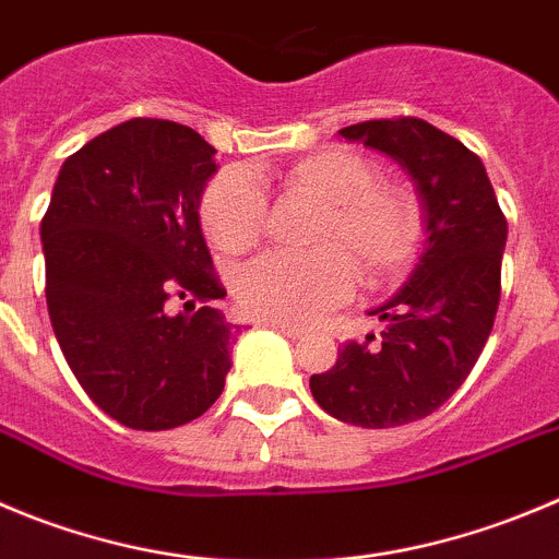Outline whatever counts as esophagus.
Returning <instances> with one entry per match:
<instances>
[{
    "label": "esophagus",
    "mask_w": 559,
    "mask_h": 559,
    "mask_svg": "<svg viewBox=\"0 0 559 559\" xmlns=\"http://www.w3.org/2000/svg\"><path fill=\"white\" fill-rule=\"evenodd\" d=\"M265 326H271V329H276V332H283L285 337H294V340H299V337H305V329H299V326H288V323H265Z\"/></svg>",
    "instance_id": "1"
}]
</instances>
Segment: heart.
Returning <instances> with one entry per match:
<instances>
[{
	"mask_svg": "<svg viewBox=\"0 0 559 559\" xmlns=\"http://www.w3.org/2000/svg\"><path fill=\"white\" fill-rule=\"evenodd\" d=\"M285 183L326 203L318 230V241L326 247L310 254L269 252L243 265L236 296L249 316L271 323H312L354 294V260L370 280L397 274L414 260L423 236L419 205L408 191L376 183V167L356 151L310 153L288 169ZM265 214L269 197L249 169H222L205 186L200 219L211 243L225 252L252 247Z\"/></svg>",
	"mask_w": 559,
	"mask_h": 559,
	"instance_id": "b5f03b06",
	"label": "heart"
}]
</instances>
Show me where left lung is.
<instances>
[{
	"label": "left lung",
	"instance_id": "obj_1",
	"mask_svg": "<svg viewBox=\"0 0 559 559\" xmlns=\"http://www.w3.org/2000/svg\"><path fill=\"white\" fill-rule=\"evenodd\" d=\"M348 142L395 158L417 183L428 241L408 283L370 316L386 321L379 345L345 343L337 365L310 379L334 419L395 428L442 406L486 348L502 290L508 219L480 156L419 117L340 129Z\"/></svg>",
	"mask_w": 559,
	"mask_h": 559
}]
</instances>
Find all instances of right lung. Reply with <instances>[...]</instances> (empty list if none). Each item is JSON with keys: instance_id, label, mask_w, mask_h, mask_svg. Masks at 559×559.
Returning a JSON list of instances; mask_svg holds the SVG:
<instances>
[{"instance_id": "obj_1", "label": "right lung", "mask_w": 559, "mask_h": 559, "mask_svg": "<svg viewBox=\"0 0 559 559\" xmlns=\"http://www.w3.org/2000/svg\"><path fill=\"white\" fill-rule=\"evenodd\" d=\"M214 156L189 126L126 120L66 158L40 222L57 343L126 428H178L225 390L236 332L197 214Z\"/></svg>"}]
</instances>
